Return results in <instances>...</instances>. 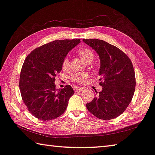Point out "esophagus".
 <instances>
[{
	"label": "esophagus",
	"instance_id": "obj_1",
	"mask_svg": "<svg viewBox=\"0 0 155 155\" xmlns=\"http://www.w3.org/2000/svg\"><path fill=\"white\" fill-rule=\"evenodd\" d=\"M74 90L76 92H78V91H81L83 90L82 87H74Z\"/></svg>",
	"mask_w": 155,
	"mask_h": 155
}]
</instances>
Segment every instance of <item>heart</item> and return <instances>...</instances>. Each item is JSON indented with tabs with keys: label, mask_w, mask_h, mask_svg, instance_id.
<instances>
[{
	"label": "heart",
	"mask_w": 155,
	"mask_h": 155,
	"mask_svg": "<svg viewBox=\"0 0 155 155\" xmlns=\"http://www.w3.org/2000/svg\"><path fill=\"white\" fill-rule=\"evenodd\" d=\"M80 57L82 58L84 61L86 63L87 61H90V60H94V54L93 52L91 51L90 49L88 48H84L78 52ZM70 65V59L69 57L66 56L64 57V60H63L62 62V67L64 69H67V68L69 67ZM88 76L86 74H84V73H77V74H74L70 76V79L72 81L78 84H81L85 82V81L87 79Z\"/></svg>",
	"instance_id": "b5f03b06"
}]
</instances>
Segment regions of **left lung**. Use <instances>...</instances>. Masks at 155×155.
<instances>
[{"label":"left lung","mask_w":155,"mask_h":155,"mask_svg":"<svg viewBox=\"0 0 155 155\" xmlns=\"http://www.w3.org/2000/svg\"><path fill=\"white\" fill-rule=\"evenodd\" d=\"M101 59L100 85L103 90L86 107L99 119L109 120L121 115L132 101L135 89V70L130 59L117 47L98 39L83 40Z\"/></svg>","instance_id":"1"}]
</instances>
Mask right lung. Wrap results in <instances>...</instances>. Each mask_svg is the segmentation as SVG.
I'll list each match as a JSON object with an SVG mask.
<instances>
[{
	"mask_svg": "<svg viewBox=\"0 0 155 155\" xmlns=\"http://www.w3.org/2000/svg\"><path fill=\"white\" fill-rule=\"evenodd\" d=\"M80 42L78 39L54 40L34 49L26 57L20 72V91L28 111L39 120L57 118L66 109L74 90L69 85L57 90L54 81L64 57Z\"/></svg>",
	"mask_w": 155,
	"mask_h": 155,
	"instance_id": "1",
	"label": "right lung"
}]
</instances>
